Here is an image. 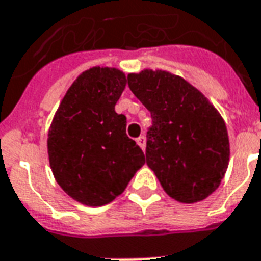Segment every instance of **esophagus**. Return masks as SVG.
Instances as JSON below:
<instances>
[{
    "label": "esophagus",
    "mask_w": 261,
    "mask_h": 261,
    "mask_svg": "<svg viewBox=\"0 0 261 261\" xmlns=\"http://www.w3.org/2000/svg\"><path fill=\"white\" fill-rule=\"evenodd\" d=\"M137 144L140 145V148L142 150H145V146H146V141H145V137L141 136L140 138H137Z\"/></svg>",
    "instance_id": "esophagus-1"
}]
</instances>
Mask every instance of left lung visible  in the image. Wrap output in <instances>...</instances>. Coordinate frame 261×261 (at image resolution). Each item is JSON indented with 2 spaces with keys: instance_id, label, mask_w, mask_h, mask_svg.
<instances>
[{
  "instance_id": "obj_1",
  "label": "left lung",
  "mask_w": 261,
  "mask_h": 261,
  "mask_svg": "<svg viewBox=\"0 0 261 261\" xmlns=\"http://www.w3.org/2000/svg\"><path fill=\"white\" fill-rule=\"evenodd\" d=\"M128 87L150 112L146 165L170 198L196 203L219 188L229 162L227 125L213 103L181 76L144 69Z\"/></svg>"
}]
</instances>
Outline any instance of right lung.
<instances>
[{
  "label": "right lung",
  "instance_id": "1",
  "mask_svg": "<svg viewBox=\"0 0 261 261\" xmlns=\"http://www.w3.org/2000/svg\"><path fill=\"white\" fill-rule=\"evenodd\" d=\"M125 84L116 67L83 71L52 119L47 140L52 174L84 206L111 203L145 163L142 149L125 134V116L115 111Z\"/></svg>",
  "mask_w": 261,
  "mask_h": 261
}]
</instances>
